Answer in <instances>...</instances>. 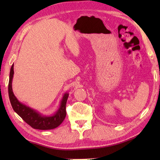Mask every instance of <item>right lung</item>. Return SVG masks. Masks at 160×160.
Listing matches in <instances>:
<instances>
[{
  "instance_id": "right-lung-1",
  "label": "right lung",
  "mask_w": 160,
  "mask_h": 160,
  "mask_svg": "<svg viewBox=\"0 0 160 160\" xmlns=\"http://www.w3.org/2000/svg\"><path fill=\"white\" fill-rule=\"evenodd\" d=\"M13 75H14V64H12L10 68L8 84L9 98L13 110L27 123L35 129L51 130L57 128L58 126H60L66 116V105L69 94L68 92L63 94L56 112L51 115H46L27 106L17 99L12 92V82Z\"/></svg>"
}]
</instances>
